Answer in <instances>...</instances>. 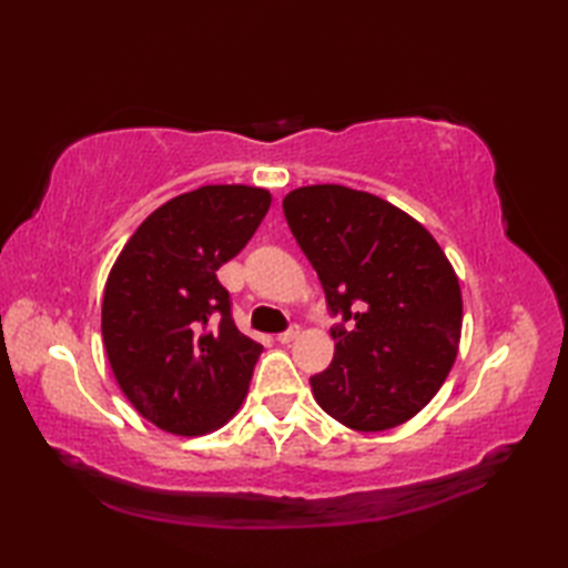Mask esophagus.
I'll return each mask as SVG.
<instances>
[{"label":"esophagus","mask_w":568,"mask_h":568,"mask_svg":"<svg viewBox=\"0 0 568 568\" xmlns=\"http://www.w3.org/2000/svg\"><path fill=\"white\" fill-rule=\"evenodd\" d=\"M297 336H300V327H291L287 332L277 334V342H281V344H293Z\"/></svg>","instance_id":"1"}]
</instances>
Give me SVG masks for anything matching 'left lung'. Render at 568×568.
Instances as JSON below:
<instances>
[{"label": "left lung", "mask_w": 568, "mask_h": 568, "mask_svg": "<svg viewBox=\"0 0 568 568\" xmlns=\"http://www.w3.org/2000/svg\"><path fill=\"white\" fill-rule=\"evenodd\" d=\"M285 220L348 329L310 378L317 405L356 432L405 425L458 354L464 322L454 265L425 226L395 204L344 185L287 192Z\"/></svg>", "instance_id": "8db88e82"}]
</instances>
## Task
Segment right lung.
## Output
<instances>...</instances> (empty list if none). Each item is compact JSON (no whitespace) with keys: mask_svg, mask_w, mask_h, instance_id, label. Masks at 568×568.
I'll use <instances>...</instances> for the list:
<instances>
[{"mask_svg":"<svg viewBox=\"0 0 568 568\" xmlns=\"http://www.w3.org/2000/svg\"><path fill=\"white\" fill-rule=\"evenodd\" d=\"M271 202L253 185H204L168 200L106 277L112 373L136 413L168 434L216 432L244 405L263 346L236 329L216 271L248 244Z\"/></svg>","mask_w":568,"mask_h":568,"instance_id":"right-lung-1","label":"right lung"}]
</instances>
